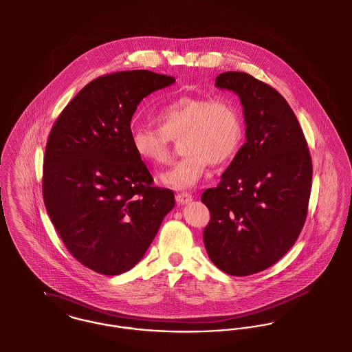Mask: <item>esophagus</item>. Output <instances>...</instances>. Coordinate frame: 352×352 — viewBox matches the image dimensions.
Wrapping results in <instances>:
<instances>
[{
  "label": "esophagus",
  "instance_id": "esophagus-1",
  "mask_svg": "<svg viewBox=\"0 0 352 352\" xmlns=\"http://www.w3.org/2000/svg\"><path fill=\"white\" fill-rule=\"evenodd\" d=\"M192 199H193V196L188 192H180L176 195V200L179 204H188L189 201H192Z\"/></svg>",
  "mask_w": 352,
  "mask_h": 352
}]
</instances>
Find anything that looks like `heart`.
<instances>
[{
	"label": "heart",
	"mask_w": 352,
	"mask_h": 352,
	"mask_svg": "<svg viewBox=\"0 0 352 352\" xmlns=\"http://www.w3.org/2000/svg\"><path fill=\"white\" fill-rule=\"evenodd\" d=\"M156 122L132 128L131 144L142 162L162 165L169 159L170 141L182 140L186 156L162 175L165 186L175 189L195 187L208 163L231 160L244 136L240 111L227 97H182L163 107Z\"/></svg>",
	"instance_id": "obj_1"
}]
</instances>
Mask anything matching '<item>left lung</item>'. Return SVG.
Returning a JSON list of instances; mask_svg holds the SVG:
<instances>
[{
    "label": "left lung",
    "mask_w": 352,
    "mask_h": 352,
    "mask_svg": "<svg viewBox=\"0 0 352 352\" xmlns=\"http://www.w3.org/2000/svg\"><path fill=\"white\" fill-rule=\"evenodd\" d=\"M216 87L240 97L247 141L201 201L211 220L203 239L212 263L247 276L279 261L303 230L312 160L294 111L276 89L244 72H226Z\"/></svg>",
    "instance_id": "8db88e82"
}]
</instances>
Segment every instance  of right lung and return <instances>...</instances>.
<instances>
[{
    "instance_id": "right-lung-1",
    "label": "right lung",
    "mask_w": 352,
    "mask_h": 352,
    "mask_svg": "<svg viewBox=\"0 0 352 352\" xmlns=\"http://www.w3.org/2000/svg\"><path fill=\"white\" fill-rule=\"evenodd\" d=\"M175 77L115 72L87 84L47 138L43 196L50 221L72 256L101 275L133 268L175 207L173 190L153 177L131 144L141 100Z\"/></svg>"
}]
</instances>
